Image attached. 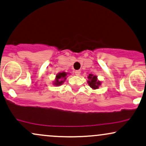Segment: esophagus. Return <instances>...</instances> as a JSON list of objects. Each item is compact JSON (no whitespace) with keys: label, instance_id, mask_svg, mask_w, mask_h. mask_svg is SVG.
<instances>
[{"label":"esophagus","instance_id":"34e87169","mask_svg":"<svg viewBox=\"0 0 146 146\" xmlns=\"http://www.w3.org/2000/svg\"><path fill=\"white\" fill-rule=\"evenodd\" d=\"M74 73H75V74L76 75V76H79V75H80V70H76V71L74 72Z\"/></svg>","mask_w":146,"mask_h":146}]
</instances>
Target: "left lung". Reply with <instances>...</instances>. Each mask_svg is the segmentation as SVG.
<instances>
[{"label":"left lung","mask_w":146,"mask_h":146,"mask_svg":"<svg viewBox=\"0 0 146 146\" xmlns=\"http://www.w3.org/2000/svg\"><path fill=\"white\" fill-rule=\"evenodd\" d=\"M87 83L90 87L93 90L98 89L102 85V81L98 80V76L96 75H93V74H89L87 76Z\"/></svg>","instance_id":"obj_1"}]
</instances>
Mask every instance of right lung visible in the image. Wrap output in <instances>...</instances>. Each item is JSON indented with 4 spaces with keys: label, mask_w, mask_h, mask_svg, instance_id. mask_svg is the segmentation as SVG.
<instances>
[{
    "label": "right lung",
    "mask_w": 146,
    "mask_h": 146,
    "mask_svg": "<svg viewBox=\"0 0 146 146\" xmlns=\"http://www.w3.org/2000/svg\"><path fill=\"white\" fill-rule=\"evenodd\" d=\"M68 75H70V74L64 71L61 72L59 73H57L56 76H55V80L52 82H53V85H55L56 87L62 85V84L66 81Z\"/></svg>",
    "instance_id": "add662e5"
}]
</instances>
